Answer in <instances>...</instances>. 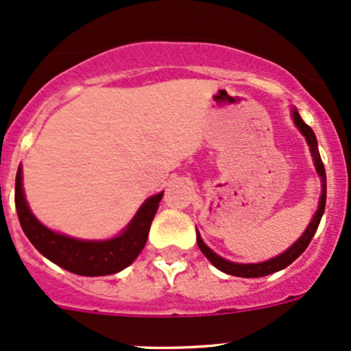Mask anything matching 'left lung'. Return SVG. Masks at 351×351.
Returning a JSON list of instances; mask_svg holds the SVG:
<instances>
[{
    "mask_svg": "<svg viewBox=\"0 0 351 351\" xmlns=\"http://www.w3.org/2000/svg\"><path fill=\"white\" fill-rule=\"evenodd\" d=\"M292 117H293V122H295V125L299 127L300 132L306 136V141H307V144H309L311 153H313V158H314V166H316L317 175L321 176L323 193H321L319 207H317L316 214H314L313 221H311L309 228L306 229V232H304V234L300 236V238L297 239V241L293 243L292 246L285 251V253L278 254L277 258H271V260H268V261H263V263L241 265V263H232V261L224 260V258H221L219 254H215L210 247L205 246V243L202 241L200 234L197 232V244H198V247H200V251L205 254V258H207V260L210 261L215 268H219V270L224 271V274L234 275V277H243V278H254V277H265V275L275 274V271H278V270H284L285 267H289L293 260H297V258H299L300 254L306 251V247L309 246L311 239H313L314 232L317 231V226H319L321 217H323V214H324V207H326V171H324V165H323V161H321L319 151H317V141H316V136H314L313 129H311V127L307 125L302 119H300V115L297 110H293Z\"/></svg>",
    "mask_w": 351,
    "mask_h": 351,
    "instance_id": "8db88e82",
    "label": "left lung"
}]
</instances>
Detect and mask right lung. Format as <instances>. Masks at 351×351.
Masks as SVG:
<instances>
[{
	"mask_svg": "<svg viewBox=\"0 0 351 351\" xmlns=\"http://www.w3.org/2000/svg\"><path fill=\"white\" fill-rule=\"evenodd\" d=\"M161 198L162 193L147 198L125 231L117 238L108 241H81L58 234L35 219L23 197L22 168H19L15 182L16 214L25 236L52 263L59 265L71 274L84 277L117 274L139 256L143 247L146 246L151 222Z\"/></svg>",
	"mask_w": 351,
	"mask_h": 351,
	"instance_id": "add662e5",
	"label": "right lung"
}]
</instances>
